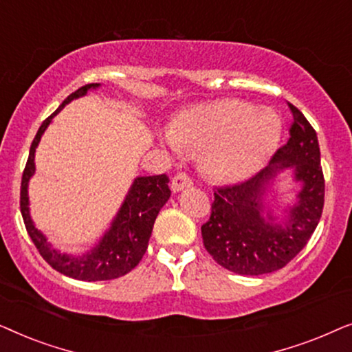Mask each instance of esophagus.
I'll return each instance as SVG.
<instances>
[{
    "instance_id": "34e87169",
    "label": "esophagus",
    "mask_w": 352,
    "mask_h": 352,
    "mask_svg": "<svg viewBox=\"0 0 352 352\" xmlns=\"http://www.w3.org/2000/svg\"><path fill=\"white\" fill-rule=\"evenodd\" d=\"M192 184H194V182H192V179L186 175V173H177V175L173 177V181H171V190L176 194V192H181L182 189L190 187Z\"/></svg>"
}]
</instances>
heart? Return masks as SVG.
I'll return each mask as SVG.
<instances>
[{
  "mask_svg": "<svg viewBox=\"0 0 352 352\" xmlns=\"http://www.w3.org/2000/svg\"><path fill=\"white\" fill-rule=\"evenodd\" d=\"M280 133V118L272 110L221 99L181 112L165 134V142L175 152L200 151L201 170L211 179L235 182L267 162Z\"/></svg>",
  "mask_w": 352,
  "mask_h": 352,
  "instance_id": "b5f03b06",
  "label": "heart"
}]
</instances>
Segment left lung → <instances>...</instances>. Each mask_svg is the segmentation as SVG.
<instances>
[{"instance_id":"8db88e82","label":"left lung","mask_w":352,"mask_h":352,"mask_svg":"<svg viewBox=\"0 0 352 352\" xmlns=\"http://www.w3.org/2000/svg\"><path fill=\"white\" fill-rule=\"evenodd\" d=\"M290 139L269 165L250 179L214 192L211 216L201 226L204 245L219 266L240 276H261L287 266L314 234L324 210L325 181L317 134L305 115L288 102ZM292 167L302 184L287 219L277 221L265 205L267 187Z\"/></svg>"}]
</instances>
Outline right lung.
Returning <instances> with one entry per match:
<instances>
[{"instance_id": "obj_1", "label": "right lung", "mask_w": 352, "mask_h": 352, "mask_svg": "<svg viewBox=\"0 0 352 352\" xmlns=\"http://www.w3.org/2000/svg\"><path fill=\"white\" fill-rule=\"evenodd\" d=\"M99 86V83L81 86L59 105L54 113L41 123L32 142L21 186V213L23 223H25L27 232L43 259L57 272L86 282L112 280V278L124 276L138 266L147 250L158 211L171 195L170 187H168L170 179L166 175L136 177L124 197L123 205L120 206L117 216L113 218L110 228L105 230L102 239L94 248H91L88 253L81 254V256L60 253L47 242L41 230L35 228L30 218V208H28V181L35 175V151L43 133L50 126L52 118L65 107V104L81 98L89 89H96Z\"/></svg>"}]
</instances>
